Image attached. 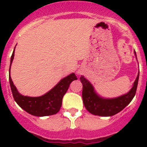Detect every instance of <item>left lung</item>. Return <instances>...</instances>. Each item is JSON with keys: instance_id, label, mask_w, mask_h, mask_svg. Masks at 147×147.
<instances>
[{"instance_id": "1", "label": "left lung", "mask_w": 147, "mask_h": 147, "mask_svg": "<svg viewBox=\"0 0 147 147\" xmlns=\"http://www.w3.org/2000/svg\"><path fill=\"white\" fill-rule=\"evenodd\" d=\"M135 54H136L135 52ZM139 78V73L133 87L127 94L114 98H104L95 92L93 85L83 76L80 80L82 83V100L85 108L91 114L100 116H112L121 111L134 98Z\"/></svg>"}]
</instances>
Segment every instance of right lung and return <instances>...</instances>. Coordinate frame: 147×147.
I'll list each match as a JSON object with an SVG mask.
<instances>
[{
  "instance_id": "1",
  "label": "right lung",
  "mask_w": 147,
  "mask_h": 147,
  "mask_svg": "<svg viewBox=\"0 0 147 147\" xmlns=\"http://www.w3.org/2000/svg\"><path fill=\"white\" fill-rule=\"evenodd\" d=\"M14 56H15V50L11 57L10 67L14 59ZM9 79L11 93L17 104L28 113L39 117L57 113L62 106V98L69 88L70 84L74 80H77L75 74L73 73L65 77L64 79L61 80L57 85L43 96L39 97H29L24 96L18 91L10 76V68Z\"/></svg>"
}]
</instances>
